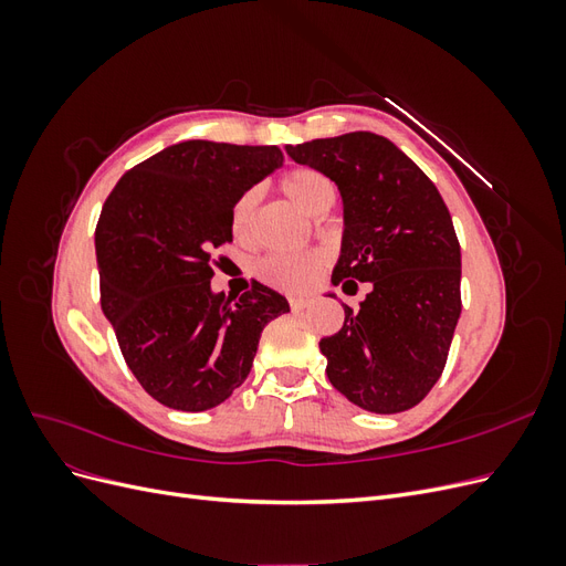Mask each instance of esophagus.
<instances>
[{"label": "esophagus", "mask_w": 566, "mask_h": 566, "mask_svg": "<svg viewBox=\"0 0 566 566\" xmlns=\"http://www.w3.org/2000/svg\"><path fill=\"white\" fill-rule=\"evenodd\" d=\"M287 306L293 312H302V310H306V306H310V300H306V297H290Z\"/></svg>", "instance_id": "esophagus-1"}]
</instances>
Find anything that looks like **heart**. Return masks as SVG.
<instances>
[{
  "label": "heart",
  "instance_id": "b5f03b06",
  "mask_svg": "<svg viewBox=\"0 0 566 566\" xmlns=\"http://www.w3.org/2000/svg\"><path fill=\"white\" fill-rule=\"evenodd\" d=\"M283 193L297 202L310 214H323L335 202V184L314 167H297L281 179ZM260 191L250 188L235 200L231 210V231L243 238L250 229V219L254 214ZM325 266V254L318 250L300 252V254H269L256 264V276L271 287H279L283 293H300L310 287Z\"/></svg>",
  "mask_w": 566,
  "mask_h": 566
}]
</instances>
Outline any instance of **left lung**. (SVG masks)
Returning a JSON list of instances; mask_svg holds the SVG:
<instances>
[{
    "label": "left lung",
    "instance_id": "left-lung-1",
    "mask_svg": "<svg viewBox=\"0 0 566 566\" xmlns=\"http://www.w3.org/2000/svg\"><path fill=\"white\" fill-rule=\"evenodd\" d=\"M331 177L345 202L333 283H370L342 328L318 342L328 380L370 413L418 406L447 366L460 318V243L422 169L385 136L352 132L287 146Z\"/></svg>",
    "mask_w": 566,
    "mask_h": 566
}]
</instances>
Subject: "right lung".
Here are the masks:
<instances>
[{
    "label": "right lung",
    "mask_w": 566,
    "mask_h": 566,
    "mask_svg": "<svg viewBox=\"0 0 566 566\" xmlns=\"http://www.w3.org/2000/svg\"><path fill=\"white\" fill-rule=\"evenodd\" d=\"M283 165L276 146L184 142L132 167L96 224L101 310L134 378L167 408L208 410L252 368L264 325L290 312L252 283L212 295L214 250L233 241L231 210Z\"/></svg>",
    "instance_id": "obj_1"
}]
</instances>
